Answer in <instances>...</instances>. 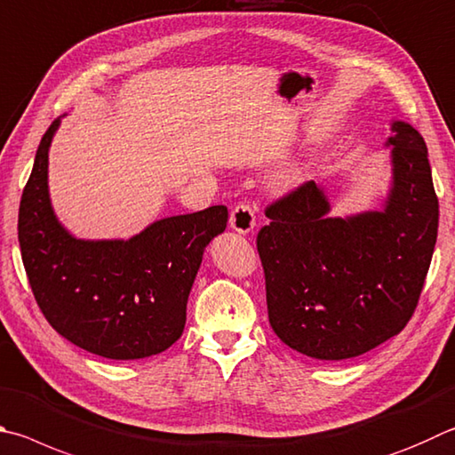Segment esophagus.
<instances>
[{"instance_id":"34e87169","label":"esophagus","mask_w":455,"mask_h":455,"mask_svg":"<svg viewBox=\"0 0 455 455\" xmlns=\"http://www.w3.org/2000/svg\"><path fill=\"white\" fill-rule=\"evenodd\" d=\"M230 228L236 230L238 235H249L251 230L256 227V217L254 211L249 204H236L233 212H230Z\"/></svg>"}]
</instances>
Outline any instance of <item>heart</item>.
Instances as JSON below:
<instances>
[{"label": "heart", "instance_id": "heart-1", "mask_svg": "<svg viewBox=\"0 0 455 455\" xmlns=\"http://www.w3.org/2000/svg\"><path fill=\"white\" fill-rule=\"evenodd\" d=\"M304 180V169L299 163H291L280 167L272 179L268 180V187L272 193L276 195H288L292 193L294 188H299L300 183Z\"/></svg>", "mask_w": 455, "mask_h": 455}]
</instances>
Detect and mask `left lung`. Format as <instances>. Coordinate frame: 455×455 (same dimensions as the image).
I'll list each match as a JSON object with an SVG mask.
<instances>
[{
    "label": "left lung",
    "instance_id": "obj_1",
    "mask_svg": "<svg viewBox=\"0 0 455 455\" xmlns=\"http://www.w3.org/2000/svg\"><path fill=\"white\" fill-rule=\"evenodd\" d=\"M390 187L379 209L332 217L314 180L270 204L256 246L275 334L304 356L336 362L408 324L432 262L440 206L424 137L390 123Z\"/></svg>",
    "mask_w": 455,
    "mask_h": 455
}]
</instances>
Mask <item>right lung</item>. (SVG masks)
Here are the masks:
<instances>
[{
  "label": "right lung",
  "instance_id": "1",
  "mask_svg": "<svg viewBox=\"0 0 455 455\" xmlns=\"http://www.w3.org/2000/svg\"><path fill=\"white\" fill-rule=\"evenodd\" d=\"M63 117L41 139L20 203L18 238L33 296L49 324L79 348L109 360L155 356L183 334L204 249L225 233L228 211L217 204L164 217L127 241L77 238L49 195V148Z\"/></svg>",
  "mask_w": 455,
  "mask_h": 455
}]
</instances>
